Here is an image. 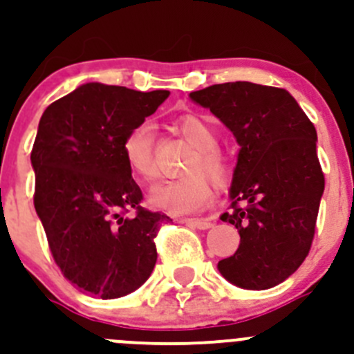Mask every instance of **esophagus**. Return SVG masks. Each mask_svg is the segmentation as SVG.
<instances>
[{
  "label": "esophagus",
  "instance_id": "obj_1",
  "mask_svg": "<svg viewBox=\"0 0 354 354\" xmlns=\"http://www.w3.org/2000/svg\"><path fill=\"white\" fill-rule=\"evenodd\" d=\"M178 222L187 223V225L196 227V229H199V230H206V229H212L213 227V223L209 222V220H205V218H182V220H178Z\"/></svg>",
  "mask_w": 354,
  "mask_h": 354
}]
</instances>
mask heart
I'll use <instances>...</instances> for the list:
<instances>
[{
    "mask_svg": "<svg viewBox=\"0 0 354 354\" xmlns=\"http://www.w3.org/2000/svg\"><path fill=\"white\" fill-rule=\"evenodd\" d=\"M177 131L198 149L185 169V174L191 176L156 185L149 192V203L172 215H189L212 205L215 192L209 179L212 178L220 187L227 185L232 178L234 163L225 153L216 148L218 139L215 131L203 118L194 115L180 117ZM122 149L129 169L136 176L142 180H155L158 176L155 163V132L148 122L138 124L129 131Z\"/></svg>",
    "mask_w": 354,
    "mask_h": 354,
    "instance_id": "1",
    "label": "heart"
}]
</instances>
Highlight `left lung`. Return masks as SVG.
I'll return each instance as SVG.
<instances>
[{"mask_svg": "<svg viewBox=\"0 0 354 354\" xmlns=\"http://www.w3.org/2000/svg\"><path fill=\"white\" fill-rule=\"evenodd\" d=\"M208 108L241 146L230 209L220 220L241 236L218 261L230 284L263 291L284 282L308 257L325 178L317 131L286 89L253 82L215 84L189 94Z\"/></svg>", "mask_w": 354, "mask_h": 354, "instance_id": "1", "label": "left lung"}]
</instances>
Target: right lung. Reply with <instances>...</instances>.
<instances>
[{
	"label": "right lung",
	"instance_id": "right-lung-1",
	"mask_svg": "<svg viewBox=\"0 0 354 354\" xmlns=\"http://www.w3.org/2000/svg\"><path fill=\"white\" fill-rule=\"evenodd\" d=\"M169 94L87 82L41 117L30 153L34 206L63 277L82 292L131 295L155 268V237L169 216L141 206L122 145Z\"/></svg>",
	"mask_w": 354,
	"mask_h": 354
}]
</instances>
